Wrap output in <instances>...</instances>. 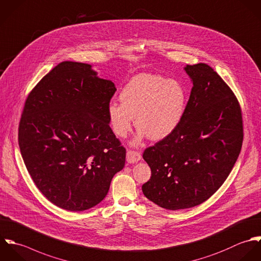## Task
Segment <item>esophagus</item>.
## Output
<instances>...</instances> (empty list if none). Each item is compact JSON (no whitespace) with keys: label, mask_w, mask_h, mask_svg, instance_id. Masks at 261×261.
Wrapping results in <instances>:
<instances>
[{"label":"esophagus","mask_w":261,"mask_h":261,"mask_svg":"<svg viewBox=\"0 0 261 261\" xmlns=\"http://www.w3.org/2000/svg\"><path fill=\"white\" fill-rule=\"evenodd\" d=\"M141 159H142V156L139 152H137V151H127L126 152V161H127V163H129V164L137 163Z\"/></svg>","instance_id":"obj_1"}]
</instances>
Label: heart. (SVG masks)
I'll return each instance as SVG.
<instances>
[{"mask_svg":"<svg viewBox=\"0 0 261 261\" xmlns=\"http://www.w3.org/2000/svg\"><path fill=\"white\" fill-rule=\"evenodd\" d=\"M120 104L107 107L112 132L125 138L135 125L139 128L137 144L147 136L160 141L179 125L186 106V92L180 82L159 75L143 74L133 78L119 93Z\"/></svg>","mask_w":261,"mask_h":261,"instance_id":"obj_1","label":"heart"}]
</instances>
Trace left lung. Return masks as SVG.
<instances>
[{
    "instance_id": "left-lung-1",
    "label": "left lung",
    "mask_w": 261,
    "mask_h": 261,
    "mask_svg": "<svg viewBox=\"0 0 261 261\" xmlns=\"http://www.w3.org/2000/svg\"><path fill=\"white\" fill-rule=\"evenodd\" d=\"M184 70L193 84L184 115L143 154L152 173L142 186L145 196L171 211L208 199L233 169L243 142L241 108L231 88L206 64Z\"/></svg>"
}]
</instances>
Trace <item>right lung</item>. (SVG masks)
<instances>
[{
	"label": "right lung",
	"mask_w": 261,
	"mask_h": 261,
	"mask_svg": "<svg viewBox=\"0 0 261 261\" xmlns=\"http://www.w3.org/2000/svg\"><path fill=\"white\" fill-rule=\"evenodd\" d=\"M115 85L92 66L63 62L29 93L18 142L25 166L54 204L81 212L106 196L125 163L107 114Z\"/></svg>",
	"instance_id": "right-lung-1"
}]
</instances>
